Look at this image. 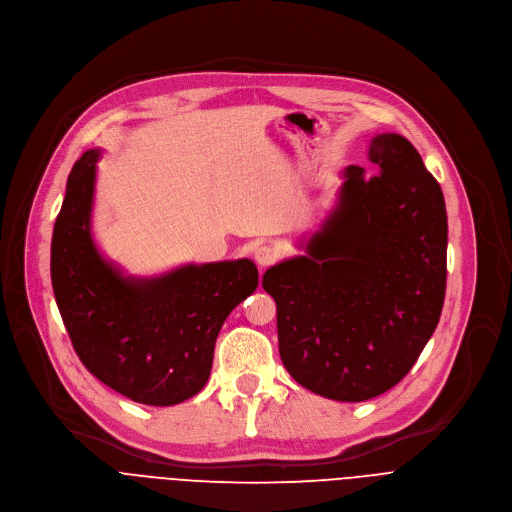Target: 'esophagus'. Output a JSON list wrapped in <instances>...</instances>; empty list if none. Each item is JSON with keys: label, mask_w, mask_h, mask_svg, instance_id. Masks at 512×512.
Listing matches in <instances>:
<instances>
[{"label": "esophagus", "mask_w": 512, "mask_h": 512, "mask_svg": "<svg viewBox=\"0 0 512 512\" xmlns=\"http://www.w3.org/2000/svg\"><path fill=\"white\" fill-rule=\"evenodd\" d=\"M253 257H255L259 267H267V265H271V263L278 259V249L271 247V245H261V247L255 249Z\"/></svg>", "instance_id": "esophagus-1"}]
</instances>
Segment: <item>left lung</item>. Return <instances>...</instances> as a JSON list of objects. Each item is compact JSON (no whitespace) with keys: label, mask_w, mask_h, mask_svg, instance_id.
Instances as JSON below:
<instances>
[{"label":"left lung","mask_w":512,"mask_h":512,"mask_svg":"<svg viewBox=\"0 0 512 512\" xmlns=\"http://www.w3.org/2000/svg\"><path fill=\"white\" fill-rule=\"evenodd\" d=\"M368 160L342 170L337 201L298 247L271 265L280 356L321 397L366 401L395 387L432 337L447 284V208L418 150L377 133Z\"/></svg>","instance_id":"obj_1"}]
</instances>
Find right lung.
<instances>
[{
	"instance_id": "obj_1",
	"label": "right lung",
	"mask_w": 512,
	"mask_h": 512,
	"mask_svg": "<svg viewBox=\"0 0 512 512\" xmlns=\"http://www.w3.org/2000/svg\"><path fill=\"white\" fill-rule=\"evenodd\" d=\"M86 150L67 177L51 241V282L61 319L98 381L144 405H177L206 387L216 337L259 284L251 259L185 263L127 276L92 234L96 162Z\"/></svg>"
}]
</instances>
